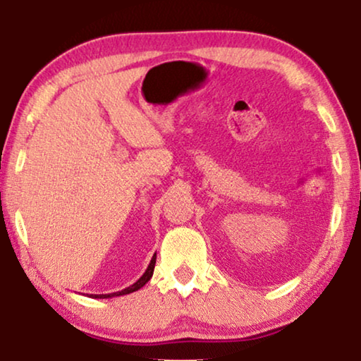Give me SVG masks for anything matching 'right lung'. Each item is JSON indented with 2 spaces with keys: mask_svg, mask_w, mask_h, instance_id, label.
I'll return each instance as SVG.
<instances>
[{
  "mask_svg": "<svg viewBox=\"0 0 361 361\" xmlns=\"http://www.w3.org/2000/svg\"><path fill=\"white\" fill-rule=\"evenodd\" d=\"M154 264H156V255L152 256L151 263H149V266H147V269L145 271V274H142L141 278L137 279L135 284H131L130 288H126V289H123V290H118V293H111V294H92L90 298H93V299H108V298H116V295H125V294L135 293V290L141 289L142 286H145L147 281L152 278V273H154Z\"/></svg>",
  "mask_w": 361,
  "mask_h": 361,
  "instance_id": "right-lung-1",
  "label": "right lung"
}]
</instances>
